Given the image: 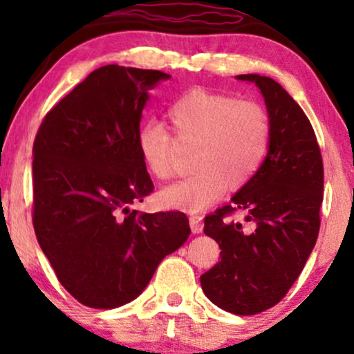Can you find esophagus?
Returning a JSON list of instances; mask_svg holds the SVG:
<instances>
[{"label": "esophagus", "instance_id": "obj_1", "mask_svg": "<svg viewBox=\"0 0 354 354\" xmlns=\"http://www.w3.org/2000/svg\"><path fill=\"white\" fill-rule=\"evenodd\" d=\"M189 226L193 233H201L203 231V216L201 214H189Z\"/></svg>", "mask_w": 354, "mask_h": 354}]
</instances>
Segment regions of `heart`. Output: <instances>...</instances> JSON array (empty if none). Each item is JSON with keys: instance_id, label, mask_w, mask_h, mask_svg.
<instances>
[{"instance_id": "heart-1", "label": "heart", "mask_w": 354, "mask_h": 354, "mask_svg": "<svg viewBox=\"0 0 354 354\" xmlns=\"http://www.w3.org/2000/svg\"><path fill=\"white\" fill-rule=\"evenodd\" d=\"M166 123L175 140L194 145L191 176L161 193L171 208L200 211L225 191L246 186L265 163L271 145V120L256 101L208 89H191L166 109ZM160 124H143L136 131V148L148 171L158 180L173 174L174 140Z\"/></svg>"}]
</instances>
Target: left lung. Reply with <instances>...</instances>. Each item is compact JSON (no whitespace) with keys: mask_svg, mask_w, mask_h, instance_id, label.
Instances as JSON below:
<instances>
[{"mask_svg":"<svg viewBox=\"0 0 354 354\" xmlns=\"http://www.w3.org/2000/svg\"><path fill=\"white\" fill-rule=\"evenodd\" d=\"M236 78L261 89L271 145L261 169L233 203L205 218V234L216 239L221 261L200 279L209 301L250 316L281 301L306 265L319 233L324 171L315 129L286 89L268 76ZM236 210L253 230L230 218Z\"/></svg>","mask_w":354,"mask_h":354,"instance_id":"1","label":"left lung"}]
</instances>
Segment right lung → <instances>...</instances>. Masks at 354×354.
<instances>
[{"label":"right lung","mask_w":354,"mask_h":354,"mask_svg":"<svg viewBox=\"0 0 354 354\" xmlns=\"http://www.w3.org/2000/svg\"><path fill=\"white\" fill-rule=\"evenodd\" d=\"M171 76L106 64L46 113L33 145V226L59 283L81 304L135 299L189 236L181 211L131 209L154 186L136 148L148 91Z\"/></svg>","instance_id":"1"}]
</instances>
